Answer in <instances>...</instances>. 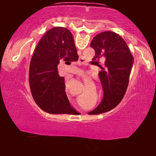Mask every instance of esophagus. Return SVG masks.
Listing matches in <instances>:
<instances>
[{
    "mask_svg": "<svg viewBox=\"0 0 156 156\" xmlns=\"http://www.w3.org/2000/svg\"><path fill=\"white\" fill-rule=\"evenodd\" d=\"M79 62H80V63H81V62H81V61H80V60H79Z\"/></svg>",
    "mask_w": 156,
    "mask_h": 156,
    "instance_id": "obj_1",
    "label": "esophagus"
}]
</instances>
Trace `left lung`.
Returning <instances> with one entry per match:
<instances>
[{"label":"left lung","mask_w":156,"mask_h":156,"mask_svg":"<svg viewBox=\"0 0 156 156\" xmlns=\"http://www.w3.org/2000/svg\"><path fill=\"white\" fill-rule=\"evenodd\" d=\"M91 47L93 60L104 56L105 67L99 72L104 96L98 106L89 114H100L113 109L122 100L127 89L133 57L125 40L113 31H104L94 37Z\"/></svg>","instance_id":"8db88e82"}]
</instances>
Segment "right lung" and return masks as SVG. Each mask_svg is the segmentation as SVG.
Returning a JSON list of instances; mask_svg holds the SVG:
<instances>
[{"instance_id": "obj_1", "label": "right lung", "mask_w": 156, "mask_h": 156, "mask_svg": "<svg viewBox=\"0 0 156 156\" xmlns=\"http://www.w3.org/2000/svg\"><path fill=\"white\" fill-rule=\"evenodd\" d=\"M78 56L71 31L56 27L44 34L31 58L29 80L38 106L52 114L71 113L73 108L66 96L64 77L58 74L60 60L77 61Z\"/></svg>"}]
</instances>
